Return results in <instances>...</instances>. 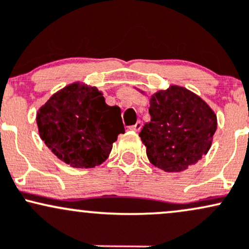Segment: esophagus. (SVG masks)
Here are the masks:
<instances>
[{"instance_id": "1", "label": "esophagus", "mask_w": 249, "mask_h": 249, "mask_svg": "<svg viewBox=\"0 0 249 249\" xmlns=\"http://www.w3.org/2000/svg\"><path fill=\"white\" fill-rule=\"evenodd\" d=\"M141 127H142V124L140 121H138L134 125H130L129 128H130V130H134V132H139V130L141 129Z\"/></svg>"}]
</instances>
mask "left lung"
I'll return each mask as SVG.
<instances>
[{"label":"left lung","instance_id":"1","mask_svg":"<svg viewBox=\"0 0 249 249\" xmlns=\"http://www.w3.org/2000/svg\"><path fill=\"white\" fill-rule=\"evenodd\" d=\"M150 121L139 136L150 163L167 173L183 172L208 153L216 115L199 95L170 86L150 97Z\"/></svg>","mask_w":249,"mask_h":249}]
</instances>
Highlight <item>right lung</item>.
<instances>
[{
	"mask_svg": "<svg viewBox=\"0 0 249 249\" xmlns=\"http://www.w3.org/2000/svg\"><path fill=\"white\" fill-rule=\"evenodd\" d=\"M36 122L47 147L74 168L101 164L124 133L121 109L108 106L96 87L80 82L53 95L38 109Z\"/></svg>",
	"mask_w": 249,
	"mask_h": 249,
	"instance_id": "add662e5",
	"label": "right lung"
}]
</instances>
